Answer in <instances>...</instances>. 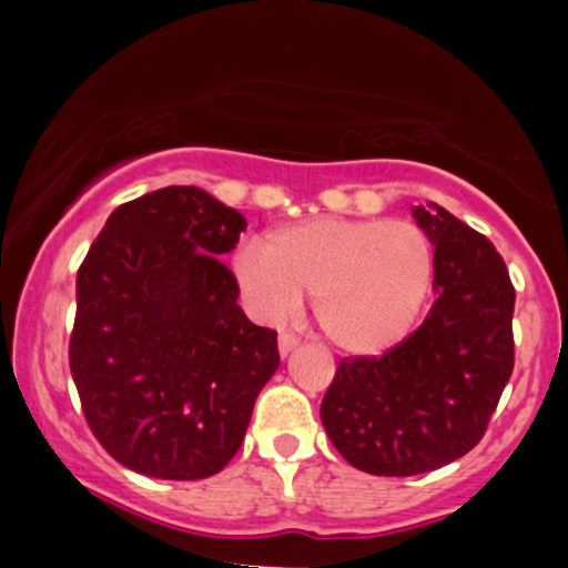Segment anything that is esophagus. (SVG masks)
<instances>
[{
	"label": "esophagus",
	"instance_id": "obj_1",
	"mask_svg": "<svg viewBox=\"0 0 568 568\" xmlns=\"http://www.w3.org/2000/svg\"><path fill=\"white\" fill-rule=\"evenodd\" d=\"M297 346H300V338L294 336V333H290V331L278 333V354L286 356L290 352H294Z\"/></svg>",
	"mask_w": 568,
	"mask_h": 568
}]
</instances>
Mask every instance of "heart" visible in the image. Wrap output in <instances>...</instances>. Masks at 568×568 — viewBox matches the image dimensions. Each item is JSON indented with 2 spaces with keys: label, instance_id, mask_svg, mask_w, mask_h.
Returning <instances> with one entry per match:
<instances>
[{
  "label": "heart",
  "instance_id": "b5f03b06",
  "mask_svg": "<svg viewBox=\"0 0 568 568\" xmlns=\"http://www.w3.org/2000/svg\"><path fill=\"white\" fill-rule=\"evenodd\" d=\"M235 274L266 321H286L313 294L333 346L377 354L398 344L422 313L434 278L432 240L406 220L321 216L245 243Z\"/></svg>",
  "mask_w": 568,
  "mask_h": 568
}]
</instances>
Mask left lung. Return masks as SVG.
Wrapping results in <instances>:
<instances>
[{"instance_id":"obj_1","label":"left lung","mask_w":568,"mask_h":568,"mask_svg":"<svg viewBox=\"0 0 568 568\" xmlns=\"http://www.w3.org/2000/svg\"><path fill=\"white\" fill-rule=\"evenodd\" d=\"M434 243V305L383 356H346L321 418L333 447L372 476H416L484 439L515 369V286L486 235L447 209H414Z\"/></svg>"}]
</instances>
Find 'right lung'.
I'll return each mask as SVG.
<instances>
[{
    "label": "right lung",
    "instance_id": "1",
    "mask_svg": "<svg viewBox=\"0 0 568 568\" xmlns=\"http://www.w3.org/2000/svg\"><path fill=\"white\" fill-rule=\"evenodd\" d=\"M243 214L168 185L108 216L77 271L69 338L82 414L105 453L150 478L199 480L243 445L278 367L276 331L237 305Z\"/></svg>",
    "mask_w": 568,
    "mask_h": 568
}]
</instances>
